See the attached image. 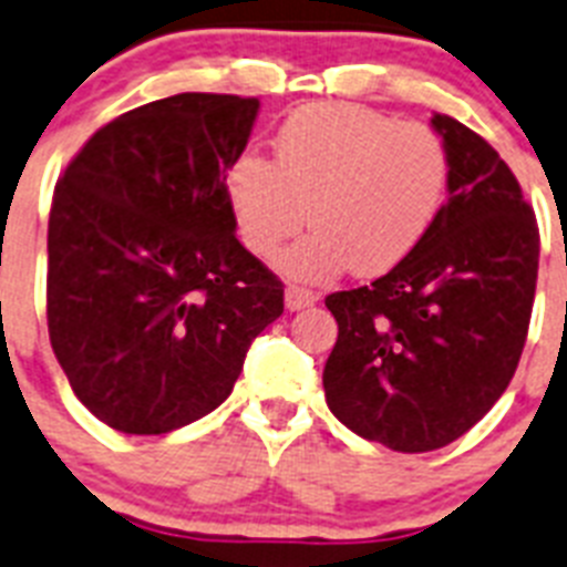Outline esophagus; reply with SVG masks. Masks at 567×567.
Listing matches in <instances>:
<instances>
[{
	"label": "esophagus",
	"instance_id": "esophagus-1",
	"mask_svg": "<svg viewBox=\"0 0 567 567\" xmlns=\"http://www.w3.org/2000/svg\"><path fill=\"white\" fill-rule=\"evenodd\" d=\"M317 302V293L306 291V288H299V285H288L285 288V306L288 311H302V308L313 306Z\"/></svg>",
	"mask_w": 567,
	"mask_h": 567
}]
</instances>
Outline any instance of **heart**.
I'll use <instances>...</instances> for the list:
<instances>
[{
  "label": "heart",
  "instance_id": "1",
  "mask_svg": "<svg viewBox=\"0 0 567 567\" xmlns=\"http://www.w3.org/2000/svg\"><path fill=\"white\" fill-rule=\"evenodd\" d=\"M276 164L256 150L227 166L239 236L270 256L306 221L313 230L279 268L322 282L349 268L374 276L406 259L432 230L450 193L444 137L378 109L320 103L293 112L274 137Z\"/></svg>",
  "mask_w": 567,
  "mask_h": 567
}]
</instances>
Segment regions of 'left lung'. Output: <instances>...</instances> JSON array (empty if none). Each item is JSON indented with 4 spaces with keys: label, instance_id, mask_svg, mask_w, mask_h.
Segmentation results:
<instances>
[{
    "label": "left lung",
    "instance_id": "8db88e82",
    "mask_svg": "<svg viewBox=\"0 0 567 567\" xmlns=\"http://www.w3.org/2000/svg\"><path fill=\"white\" fill-rule=\"evenodd\" d=\"M450 198L386 276L328 293L337 342L322 386L351 432L398 453L453 444L502 398L525 349L539 227L511 166L450 114Z\"/></svg>",
    "mask_w": 567,
    "mask_h": 567
}]
</instances>
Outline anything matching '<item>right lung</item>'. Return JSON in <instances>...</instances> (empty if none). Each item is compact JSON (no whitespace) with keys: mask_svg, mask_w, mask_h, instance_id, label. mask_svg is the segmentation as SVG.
<instances>
[{"mask_svg":"<svg viewBox=\"0 0 567 567\" xmlns=\"http://www.w3.org/2000/svg\"><path fill=\"white\" fill-rule=\"evenodd\" d=\"M259 100L184 92L114 117L56 181L49 337L71 389L126 435L227 401L282 282L236 239L227 166Z\"/></svg>","mask_w":567,"mask_h":567,"instance_id":"1","label":"right lung"}]
</instances>
